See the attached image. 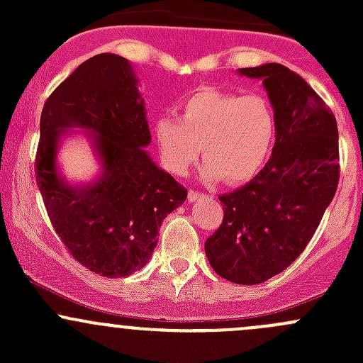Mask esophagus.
Here are the masks:
<instances>
[{"label":"esophagus","mask_w":363,"mask_h":363,"mask_svg":"<svg viewBox=\"0 0 363 363\" xmlns=\"http://www.w3.org/2000/svg\"><path fill=\"white\" fill-rule=\"evenodd\" d=\"M202 193H199V191H193V189H191V191H189L188 193V202L189 203H193V202H196V200H200V199H202Z\"/></svg>","instance_id":"obj_1"}]
</instances>
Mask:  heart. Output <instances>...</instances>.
Returning a JSON list of instances; mask_svg holds the SVG:
<instances>
[{
  "mask_svg": "<svg viewBox=\"0 0 363 363\" xmlns=\"http://www.w3.org/2000/svg\"><path fill=\"white\" fill-rule=\"evenodd\" d=\"M177 111L179 117L160 116L152 123L161 163L172 174L184 175L202 151V177L237 186L255 179L272 155L276 119L258 94L200 87Z\"/></svg>",
  "mask_w": 363,
  "mask_h": 363,
  "instance_id": "1",
  "label": "heart"
}]
</instances>
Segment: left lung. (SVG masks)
<instances>
[{
  "label": "left lung",
  "mask_w": 363,
  "mask_h": 363,
  "mask_svg": "<svg viewBox=\"0 0 363 363\" xmlns=\"http://www.w3.org/2000/svg\"><path fill=\"white\" fill-rule=\"evenodd\" d=\"M259 79L276 119L272 158L246 186L219 196L223 223L205 242L218 276L259 284L291 265L337 191L339 131L325 101L279 63L240 68Z\"/></svg>",
  "instance_id": "8db88e82"
}]
</instances>
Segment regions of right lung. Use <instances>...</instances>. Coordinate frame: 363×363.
Masks as SVG:
<instances>
[{
	"label": "right lung",
	"mask_w": 363,
	"mask_h": 363,
	"mask_svg": "<svg viewBox=\"0 0 363 363\" xmlns=\"http://www.w3.org/2000/svg\"><path fill=\"white\" fill-rule=\"evenodd\" d=\"M145 116L133 67L111 52L84 61L43 105L36 184L73 258L105 277L144 269L163 219L188 196L145 151L151 144ZM73 127L86 130L101 161L99 175L86 185L69 183L57 163Z\"/></svg>",
	"instance_id": "right-lung-1"
}]
</instances>
